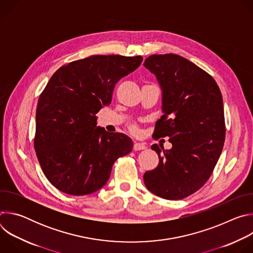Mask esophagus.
<instances>
[{"instance_id":"1","label":"esophagus","mask_w":253,"mask_h":253,"mask_svg":"<svg viewBox=\"0 0 253 253\" xmlns=\"http://www.w3.org/2000/svg\"><path fill=\"white\" fill-rule=\"evenodd\" d=\"M146 145L145 143H139V142H135L134 145H133V150L135 151H138V150H144L146 149Z\"/></svg>"}]
</instances>
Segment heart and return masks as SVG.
<instances>
[{"label": "heart", "instance_id": "heart-1", "mask_svg": "<svg viewBox=\"0 0 253 253\" xmlns=\"http://www.w3.org/2000/svg\"><path fill=\"white\" fill-rule=\"evenodd\" d=\"M131 130H132L134 133H138V129H137L136 126H132V127H131Z\"/></svg>", "mask_w": 253, "mask_h": 253}]
</instances>
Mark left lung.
Listing matches in <instances>:
<instances>
[{"label": "left lung", "instance_id": "8db88e82", "mask_svg": "<svg viewBox=\"0 0 253 253\" xmlns=\"http://www.w3.org/2000/svg\"><path fill=\"white\" fill-rule=\"evenodd\" d=\"M143 66L162 91L163 115L153 135L168 136L172 144L169 150L151 146L159 164L145 172L144 183L161 198L183 199L206 183L220 157L225 140L222 95L208 73L179 55H151Z\"/></svg>", "mask_w": 253, "mask_h": 253}]
</instances>
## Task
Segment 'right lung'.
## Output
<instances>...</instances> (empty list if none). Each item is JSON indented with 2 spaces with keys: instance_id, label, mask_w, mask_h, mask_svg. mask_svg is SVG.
<instances>
[{
  "instance_id": "1",
  "label": "right lung",
  "mask_w": 253,
  "mask_h": 253,
  "mask_svg": "<svg viewBox=\"0 0 253 253\" xmlns=\"http://www.w3.org/2000/svg\"><path fill=\"white\" fill-rule=\"evenodd\" d=\"M141 56L94 55L59 68L40 95L34 146L45 176L70 195L102 188L132 140L97 127L96 114L110 105L115 84L135 71Z\"/></svg>"
}]
</instances>
